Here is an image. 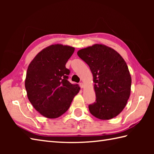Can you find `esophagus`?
<instances>
[{
  "instance_id": "obj_1",
  "label": "esophagus",
  "mask_w": 154,
  "mask_h": 154,
  "mask_svg": "<svg viewBox=\"0 0 154 154\" xmlns=\"http://www.w3.org/2000/svg\"><path fill=\"white\" fill-rule=\"evenodd\" d=\"M79 86H80V87L81 88V89H83V88L85 87V85L83 83H79Z\"/></svg>"
}]
</instances>
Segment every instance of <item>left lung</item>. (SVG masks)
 <instances>
[{"mask_svg":"<svg viewBox=\"0 0 154 154\" xmlns=\"http://www.w3.org/2000/svg\"><path fill=\"white\" fill-rule=\"evenodd\" d=\"M77 55L89 65L93 76L96 101L89 105L91 114L100 120L116 117L126 106L131 91L126 61L114 49L100 44L81 49Z\"/></svg>","mask_w":154,"mask_h":154,"instance_id":"obj_1","label":"left lung"}]
</instances>
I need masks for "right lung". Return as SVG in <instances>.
<instances>
[{"mask_svg":"<svg viewBox=\"0 0 154 154\" xmlns=\"http://www.w3.org/2000/svg\"><path fill=\"white\" fill-rule=\"evenodd\" d=\"M74 51L69 45H49L28 65L25 79L27 97L34 109L48 119L63 114L79 92V86L67 80L70 71L65 67Z\"/></svg>","mask_w":154,"mask_h":154,"instance_id":"obj_1","label":"right lung"}]
</instances>
